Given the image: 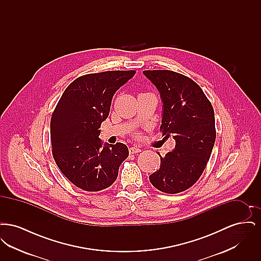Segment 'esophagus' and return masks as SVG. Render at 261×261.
Returning <instances> with one entry per match:
<instances>
[{
    "label": "esophagus",
    "mask_w": 261,
    "mask_h": 261,
    "mask_svg": "<svg viewBox=\"0 0 261 261\" xmlns=\"http://www.w3.org/2000/svg\"><path fill=\"white\" fill-rule=\"evenodd\" d=\"M140 151H141V149H139V148H137V147H132V148L129 149V152H130V153H138V152H140Z\"/></svg>",
    "instance_id": "esophagus-1"
}]
</instances>
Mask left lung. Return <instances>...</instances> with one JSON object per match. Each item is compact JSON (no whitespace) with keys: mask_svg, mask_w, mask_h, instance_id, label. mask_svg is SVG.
Segmentation results:
<instances>
[{"mask_svg":"<svg viewBox=\"0 0 261 261\" xmlns=\"http://www.w3.org/2000/svg\"><path fill=\"white\" fill-rule=\"evenodd\" d=\"M144 75L160 92L162 101L161 130L173 137L175 149L161 156V167L149 176L152 186L177 194L193 186L211 158L216 132L214 111L201 88L170 70H145Z\"/></svg>","mask_w":261,"mask_h":261,"instance_id":"8db88e82","label":"left lung"}]
</instances>
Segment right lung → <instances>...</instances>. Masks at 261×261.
I'll return each instance as SVG.
<instances>
[{"mask_svg":"<svg viewBox=\"0 0 261 261\" xmlns=\"http://www.w3.org/2000/svg\"><path fill=\"white\" fill-rule=\"evenodd\" d=\"M136 73L105 71L80 76L65 89L50 118L55 162L75 186L97 192L112 185L129 155L122 143L99 139L100 124L111 111L112 97Z\"/></svg>","mask_w":261,"mask_h":261,"instance_id":"right-lung-1","label":"right lung"}]
</instances>
